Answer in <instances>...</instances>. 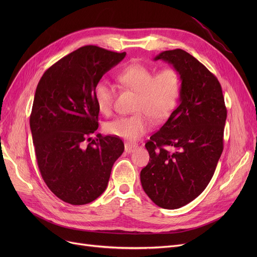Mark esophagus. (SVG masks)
<instances>
[{
	"instance_id": "34e87169",
	"label": "esophagus",
	"mask_w": 257,
	"mask_h": 257,
	"mask_svg": "<svg viewBox=\"0 0 257 257\" xmlns=\"http://www.w3.org/2000/svg\"><path fill=\"white\" fill-rule=\"evenodd\" d=\"M138 149V145H132V144H125V151L127 153H132Z\"/></svg>"
}]
</instances>
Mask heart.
I'll list each match as a JSON object with an SVG mask.
<instances>
[{"instance_id": "1", "label": "heart", "mask_w": 257, "mask_h": 257, "mask_svg": "<svg viewBox=\"0 0 257 257\" xmlns=\"http://www.w3.org/2000/svg\"><path fill=\"white\" fill-rule=\"evenodd\" d=\"M154 72L149 66L132 62L116 74V80L121 85L137 92L133 106L136 112L108 121L106 132L134 142L151 129L152 118L163 121L170 116L180 97V74L174 67ZM93 100L100 112L109 115L113 109V87L106 81H100L93 87Z\"/></svg>"}]
</instances>
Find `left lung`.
I'll return each instance as SVG.
<instances>
[{
  "mask_svg": "<svg viewBox=\"0 0 257 257\" xmlns=\"http://www.w3.org/2000/svg\"><path fill=\"white\" fill-rule=\"evenodd\" d=\"M154 60L178 71L181 90L176 109L146 144L150 160L141 172V182L156 205L177 209L211 180L223 152L227 110L217 77L191 54L164 51Z\"/></svg>",
  "mask_w": 257,
  "mask_h": 257,
  "instance_id": "8db88e82",
  "label": "left lung"
}]
</instances>
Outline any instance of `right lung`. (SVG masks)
Wrapping results in <instances>:
<instances>
[{
	"label": "right lung",
	"mask_w": 257,
	"mask_h": 257,
	"mask_svg": "<svg viewBox=\"0 0 257 257\" xmlns=\"http://www.w3.org/2000/svg\"><path fill=\"white\" fill-rule=\"evenodd\" d=\"M125 56L97 46L79 48L49 67L37 84L30 115L37 165L51 192L66 203L83 205L100 197L124 152L116 137L90 136L100 111L93 87Z\"/></svg>",
	"instance_id": "right-lung-1"
}]
</instances>
